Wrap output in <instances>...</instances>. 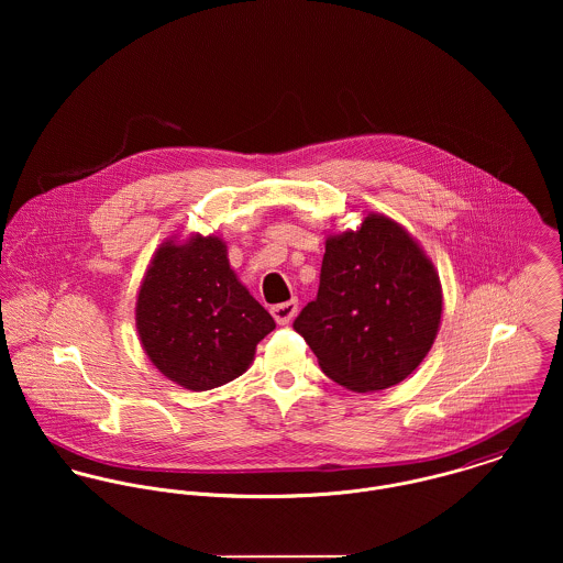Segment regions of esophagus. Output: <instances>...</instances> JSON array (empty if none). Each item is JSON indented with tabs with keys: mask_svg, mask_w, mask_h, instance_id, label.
Instances as JSON below:
<instances>
[{
	"mask_svg": "<svg viewBox=\"0 0 563 563\" xmlns=\"http://www.w3.org/2000/svg\"><path fill=\"white\" fill-rule=\"evenodd\" d=\"M297 310H299V301H297V299H290V301H286V303L273 306V308H271V314H273V319L277 321V324H288V322L295 319Z\"/></svg>",
	"mask_w": 563,
	"mask_h": 563,
	"instance_id": "esophagus-1",
	"label": "esophagus"
}]
</instances>
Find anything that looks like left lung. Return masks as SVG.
<instances>
[{"mask_svg":"<svg viewBox=\"0 0 563 563\" xmlns=\"http://www.w3.org/2000/svg\"><path fill=\"white\" fill-rule=\"evenodd\" d=\"M440 314L431 262L401 225L371 214L357 232L327 239L319 295L292 327L329 379L375 393L397 386L424 360Z\"/></svg>","mask_w":563,"mask_h":563,"instance_id":"8db88e82","label":"left lung"}]
</instances>
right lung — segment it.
Returning a JSON list of instances; mask_svg holds the SVG:
<instances>
[{
    "instance_id": "obj_1",
    "label": "right lung",
    "mask_w": 563,
    "mask_h": 563,
    "mask_svg": "<svg viewBox=\"0 0 563 563\" xmlns=\"http://www.w3.org/2000/svg\"><path fill=\"white\" fill-rule=\"evenodd\" d=\"M141 342L162 375L188 390L219 388L253 362L273 317L249 295L219 239L164 242L139 292Z\"/></svg>"
}]
</instances>
